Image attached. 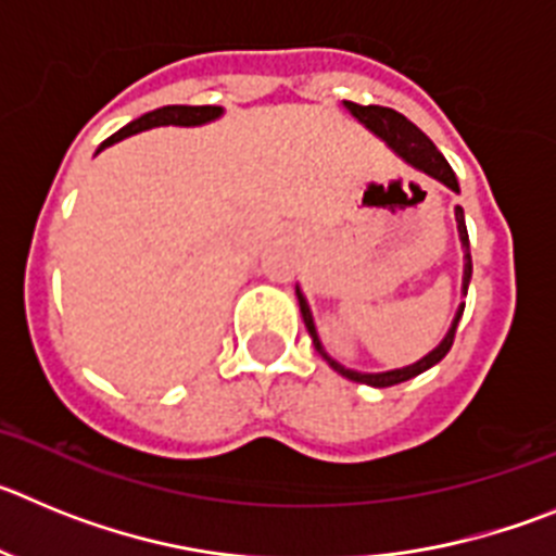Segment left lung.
Wrapping results in <instances>:
<instances>
[{
    "label": "left lung",
    "mask_w": 556,
    "mask_h": 556,
    "mask_svg": "<svg viewBox=\"0 0 556 556\" xmlns=\"http://www.w3.org/2000/svg\"><path fill=\"white\" fill-rule=\"evenodd\" d=\"M342 105H345V111L351 113L358 125H365L367 130L376 136V139L384 141V144L395 152L397 159L406 161L409 166H415L417 172H426V175H429V178H434L437 184H443L445 189H451L459 194L456 175H454V169L448 166V161L443 159V152L437 150L434 141H431L429 136L420 130V127L412 125L406 116H401V113L392 111V108H381V105H356V102H348V100L342 102ZM454 217H456V230H459L462 255H465V267H462V294H468L470 275H473V262H470V242H468V228H465V211H462L459 205L454 208ZM294 292H298V303H301L303 323H306V331H308V337H312L317 353L326 358L328 365H331L339 376H345V378H351V381H356V384H367V387L401 384V381H409V378L420 376V372H426L429 367H434L437 362H443V356L451 351V345H454L456 326H459V317H462V312H465V303H459V308H456V314H454V320H451V328L445 331V337L440 339V345H437L434 351L426 353V356L420 358V362H415V365H406V367H397V370H384V372H358V370H351V367H345V365H339L337 358L328 356L326 348H323V342H320V333H317V326H314V317H312V308H308L306 294L301 292V287H294Z\"/></svg>",
    "instance_id": "left-lung-1"
}]
</instances>
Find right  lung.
<instances>
[{
  "label": "right lung",
  "mask_w": 556,
  "mask_h": 556,
  "mask_svg": "<svg viewBox=\"0 0 556 556\" xmlns=\"http://www.w3.org/2000/svg\"><path fill=\"white\" fill-rule=\"evenodd\" d=\"M223 108L219 105H164V108H155V111L144 113L139 119H132L130 125H125L122 130H116L111 139H105L97 150L100 155L105 147L116 144V141L127 139V136H136L141 130H152V127H166V125H175V127H200V125H208V122L219 119L223 116Z\"/></svg>",
  "instance_id": "add662e5"
}]
</instances>
